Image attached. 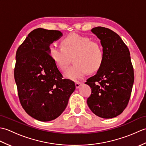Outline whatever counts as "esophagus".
<instances>
[{"mask_svg":"<svg viewBox=\"0 0 146 146\" xmlns=\"http://www.w3.org/2000/svg\"><path fill=\"white\" fill-rule=\"evenodd\" d=\"M82 85V82H77L75 83V86H76V88H80V86Z\"/></svg>","mask_w":146,"mask_h":146,"instance_id":"obj_1","label":"esophagus"}]
</instances>
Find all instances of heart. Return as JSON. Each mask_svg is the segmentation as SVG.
Segmentation results:
<instances>
[{
	"instance_id": "1",
	"label": "heart",
	"mask_w": 146,
	"mask_h": 146,
	"mask_svg": "<svg viewBox=\"0 0 146 146\" xmlns=\"http://www.w3.org/2000/svg\"><path fill=\"white\" fill-rule=\"evenodd\" d=\"M61 46H51L49 56L61 71L66 69L70 58L73 56L74 64L64 74L67 79L73 81L81 80L88 71L96 72L103 64L104 55L100 44L91 41L88 37L72 33L61 40Z\"/></svg>"
}]
</instances>
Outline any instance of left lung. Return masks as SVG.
Masks as SVG:
<instances>
[{"instance_id":"left-lung-1","label":"left lung","mask_w":146,"mask_h":146,"mask_svg":"<svg viewBox=\"0 0 146 146\" xmlns=\"http://www.w3.org/2000/svg\"><path fill=\"white\" fill-rule=\"evenodd\" d=\"M91 31L100 40L104 60L96 75L85 83L92 89L87 104L96 115L111 119L122 113L131 97L134 75L130 52L113 31L96 27Z\"/></svg>"}]
</instances>
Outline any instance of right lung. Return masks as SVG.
Listing matches in <instances>:
<instances>
[{
	"instance_id": "add662e5",
	"label": "right lung",
	"mask_w": 146,
	"mask_h": 146,
	"mask_svg": "<svg viewBox=\"0 0 146 146\" xmlns=\"http://www.w3.org/2000/svg\"><path fill=\"white\" fill-rule=\"evenodd\" d=\"M63 36L60 31L38 28L18 48L14 78L22 107L34 119L48 122L66 108L75 84L63 75L49 56V46Z\"/></svg>"
}]
</instances>
